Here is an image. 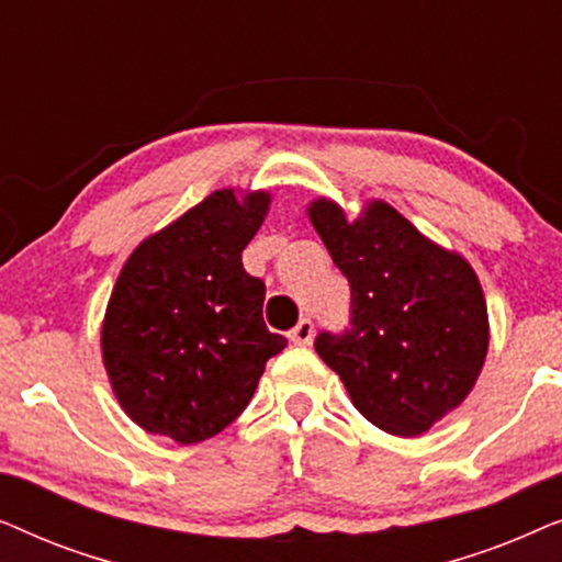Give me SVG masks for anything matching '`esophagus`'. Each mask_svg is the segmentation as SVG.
<instances>
[{"instance_id":"esophagus-1","label":"esophagus","mask_w":562,"mask_h":562,"mask_svg":"<svg viewBox=\"0 0 562 562\" xmlns=\"http://www.w3.org/2000/svg\"><path fill=\"white\" fill-rule=\"evenodd\" d=\"M312 337H314L312 319H302V322H299V325L289 333V340L294 342V345H310Z\"/></svg>"}]
</instances>
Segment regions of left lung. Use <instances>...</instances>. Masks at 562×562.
Masks as SVG:
<instances>
[{
  "mask_svg": "<svg viewBox=\"0 0 562 562\" xmlns=\"http://www.w3.org/2000/svg\"><path fill=\"white\" fill-rule=\"evenodd\" d=\"M306 214L352 294L348 333H322L314 348L371 425L425 435L465 402L486 363L479 276L383 199L366 202L356 220L325 196Z\"/></svg>",
  "mask_w": 562,
  "mask_h": 562,
  "instance_id": "left-lung-1",
  "label": "left lung"
}]
</instances>
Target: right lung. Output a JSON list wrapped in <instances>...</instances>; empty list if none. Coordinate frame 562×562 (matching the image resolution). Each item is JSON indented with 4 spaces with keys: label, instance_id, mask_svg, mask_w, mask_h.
Here are the masks:
<instances>
[{
    "label": "right lung",
    "instance_id": "right-lung-1",
    "mask_svg": "<svg viewBox=\"0 0 562 562\" xmlns=\"http://www.w3.org/2000/svg\"><path fill=\"white\" fill-rule=\"evenodd\" d=\"M268 206L263 189L212 191L122 266L99 342L114 396L145 432L210 440L240 417L268 358L286 348L263 322L266 283L243 268Z\"/></svg>",
    "mask_w": 562,
    "mask_h": 562
}]
</instances>
